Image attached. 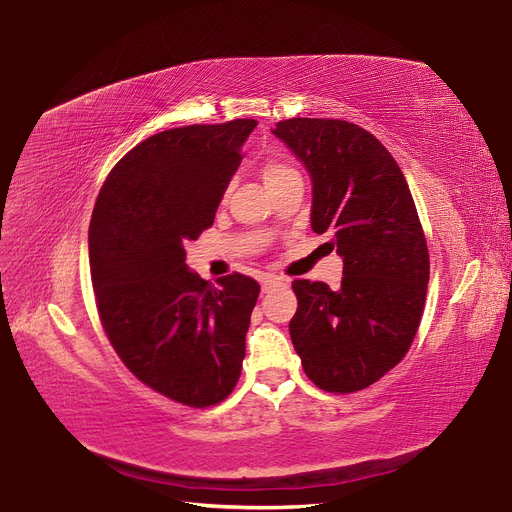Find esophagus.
Masks as SVG:
<instances>
[{
	"mask_svg": "<svg viewBox=\"0 0 512 512\" xmlns=\"http://www.w3.org/2000/svg\"><path fill=\"white\" fill-rule=\"evenodd\" d=\"M288 286V280H282V278H265L261 282V290L263 292H272L276 288H286Z\"/></svg>",
	"mask_w": 512,
	"mask_h": 512,
	"instance_id": "esophagus-1",
	"label": "esophagus"
}]
</instances>
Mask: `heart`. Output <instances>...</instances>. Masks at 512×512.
<instances>
[{
    "label": "heart",
    "instance_id": "heart-1",
    "mask_svg": "<svg viewBox=\"0 0 512 512\" xmlns=\"http://www.w3.org/2000/svg\"><path fill=\"white\" fill-rule=\"evenodd\" d=\"M288 176H297V170H294L288 164H284V161H280V159H270L263 166V180H265L267 186L274 184V182H280Z\"/></svg>",
    "mask_w": 512,
    "mask_h": 512
}]
</instances>
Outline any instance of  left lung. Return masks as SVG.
Instances as JSON below:
<instances>
[{"instance_id": "obj_1", "label": "left lung", "mask_w": 512, "mask_h": 512, "mask_svg": "<svg viewBox=\"0 0 512 512\" xmlns=\"http://www.w3.org/2000/svg\"><path fill=\"white\" fill-rule=\"evenodd\" d=\"M313 182L311 228L330 234L342 282L294 280L290 338L307 378L348 394L378 382L407 355L423 315L429 253L405 174L357 124L290 118L272 130Z\"/></svg>"}]
</instances>
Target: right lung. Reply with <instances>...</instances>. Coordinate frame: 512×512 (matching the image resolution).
<instances>
[{"label":"right lung","instance_id":"add662e5","mask_svg":"<svg viewBox=\"0 0 512 512\" xmlns=\"http://www.w3.org/2000/svg\"><path fill=\"white\" fill-rule=\"evenodd\" d=\"M257 120L157 132L103 182L89 226L103 330L137 378L186 407L222 402L240 378L259 284L218 288L188 270L184 245L213 224Z\"/></svg>","mask_w":512,"mask_h":512}]
</instances>
